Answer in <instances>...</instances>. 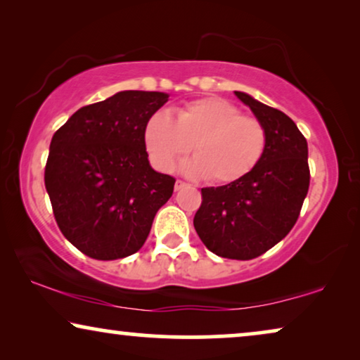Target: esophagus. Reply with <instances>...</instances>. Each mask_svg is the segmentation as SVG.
<instances>
[{"mask_svg": "<svg viewBox=\"0 0 360 360\" xmlns=\"http://www.w3.org/2000/svg\"><path fill=\"white\" fill-rule=\"evenodd\" d=\"M185 186H186L185 181H181V180H176V181H175V191L185 188Z\"/></svg>", "mask_w": 360, "mask_h": 360, "instance_id": "34e87169", "label": "esophagus"}]
</instances>
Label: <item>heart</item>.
Returning <instances> with one entry per match:
<instances>
[{
  "mask_svg": "<svg viewBox=\"0 0 360 360\" xmlns=\"http://www.w3.org/2000/svg\"><path fill=\"white\" fill-rule=\"evenodd\" d=\"M191 146L195 157L181 170L224 185L244 179L259 164L267 134L259 120L243 116L238 106L216 96L179 108L175 117L157 111L147 120L144 147L157 170L169 172Z\"/></svg>",
  "mask_w": 360,
  "mask_h": 360,
  "instance_id": "heart-1",
  "label": "heart"
}]
</instances>
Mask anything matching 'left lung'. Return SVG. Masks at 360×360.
Instances as JSON below:
<instances>
[{
    "mask_svg": "<svg viewBox=\"0 0 360 360\" xmlns=\"http://www.w3.org/2000/svg\"><path fill=\"white\" fill-rule=\"evenodd\" d=\"M262 122L267 146L244 179L201 188L193 226L211 252L249 260L280 243L297 223L309 186L308 144L285 112L234 91Z\"/></svg>",
    "mask_w": 360,
    "mask_h": 360,
    "instance_id": "1",
    "label": "left lung"
}]
</instances>
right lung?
<instances>
[{"label": "right lung", "instance_id": "add662e5", "mask_svg": "<svg viewBox=\"0 0 360 360\" xmlns=\"http://www.w3.org/2000/svg\"><path fill=\"white\" fill-rule=\"evenodd\" d=\"M162 91H117L83 106L53 134L46 190L62 234L88 257L115 260L144 245L175 179L152 169L144 126Z\"/></svg>", "mask_w": 360, "mask_h": 360}]
</instances>
